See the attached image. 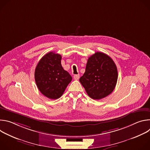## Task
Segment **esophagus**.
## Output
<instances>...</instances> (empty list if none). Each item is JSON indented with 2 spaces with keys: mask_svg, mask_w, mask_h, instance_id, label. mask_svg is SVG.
Instances as JSON below:
<instances>
[{
  "mask_svg": "<svg viewBox=\"0 0 150 150\" xmlns=\"http://www.w3.org/2000/svg\"><path fill=\"white\" fill-rule=\"evenodd\" d=\"M74 78L75 80H78L79 78V75L78 74V75H75L74 76Z\"/></svg>",
  "mask_w": 150,
  "mask_h": 150,
  "instance_id": "obj_1",
  "label": "esophagus"
}]
</instances>
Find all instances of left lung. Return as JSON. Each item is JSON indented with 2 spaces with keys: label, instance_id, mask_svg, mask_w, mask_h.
Returning a JSON list of instances; mask_svg holds the SVG:
<instances>
[{
  "label": "left lung",
  "instance_id": "obj_1",
  "mask_svg": "<svg viewBox=\"0 0 150 150\" xmlns=\"http://www.w3.org/2000/svg\"><path fill=\"white\" fill-rule=\"evenodd\" d=\"M117 77V67L112 59L105 53L96 52L88 58L79 81L91 98L100 100L113 92Z\"/></svg>",
  "mask_w": 150,
  "mask_h": 150
}]
</instances>
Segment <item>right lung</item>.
Instances as JSON below:
<instances>
[{"label":"right lung","mask_w":150,"mask_h":150,"mask_svg":"<svg viewBox=\"0 0 150 150\" xmlns=\"http://www.w3.org/2000/svg\"><path fill=\"white\" fill-rule=\"evenodd\" d=\"M62 56L55 52L46 54L35 69V81L40 91L50 99H57L72 81V76L61 65Z\"/></svg>","instance_id":"add662e5"}]
</instances>
